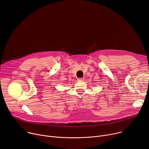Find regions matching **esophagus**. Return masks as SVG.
<instances>
[{"label": "esophagus", "mask_w": 149, "mask_h": 149, "mask_svg": "<svg viewBox=\"0 0 149 149\" xmlns=\"http://www.w3.org/2000/svg\"><path fill=\"white\" fill-rule=\"evenodd\" d=\"M77 80H78V81H83L84 80V78H78L77 79Z\"/></svg>", "instance_id": "1"}]
</instances>
